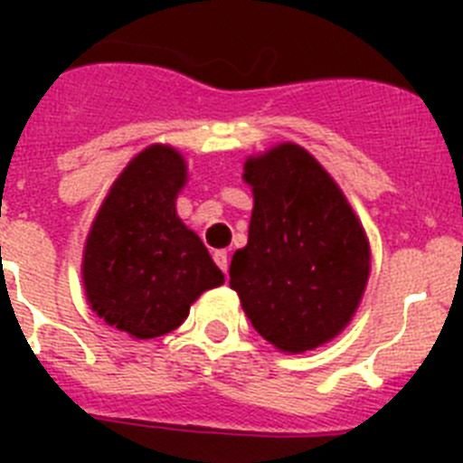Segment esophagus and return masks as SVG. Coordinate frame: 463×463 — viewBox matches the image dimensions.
I'll use <instances>...</instances> for the list:
<instances>
[{"label": "esophagus", "instance_id": "obj_1", "mask_svg": "<svg viewBox=\"0 0 463 463\" xmlns=\"http://www.w3.org/2000/svg\"><path fill=\"white\" fill-rule=\"evenodd\" d=\"M213 260H215V264H218V267L222 269L224 273H227V269H229V257H227V250H215V252H213Z\"/></svg>", "mask_w": 463, "mask_h": 463}]
</instances>
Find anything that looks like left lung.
Returning <instances> with one entry per match:
<instances>
[{"label": "left lung", "instance_id": "1", "mask_svg": "<svg viewBox=\"0 0 463 463\" xmlns=\"http://www.w3.org/2000/svg\"><path fill=\"white\" fill-rule=\"evenodd\" d=\"M243 171L255 206L229 285L261 338L306 353L353 320L369 280V239L336 181L297 143L248 157Z\"/></svg>", "mask_w": 463, "mask_h": 463}]
</instances>
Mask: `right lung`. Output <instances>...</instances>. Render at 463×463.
<instances>
[{
    "mask_svg": "<svg viewBox=\"0 0 463 463\" xmlns=\"http://www.w3.org/2000/svg\"><path fill=\"white\" fill-rule=\"evenodd\" d=\"M185 181L178 150L148 146L118 175L85 241V297L106 325L132 338L174 331L196 298L224 282L206 245L175 213Z\"/></svg>",
    "mask_w": 463,
    "mask_h": 463,
    "instance_id": "right-lung-1",
    "label": "right lung"
}]
</instances>
